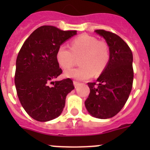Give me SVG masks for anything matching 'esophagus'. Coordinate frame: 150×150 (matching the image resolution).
Returning a JSON list of instances; mask_svg holds the SVG:
<instances>
[{"label": "esophagus", "instance_id": "34e87169", "mask_svg": "<svg viewBox=\"0 0 150 150\" xmlns=\"http://www.w3.org/2000/svg\"><path fill=\"white\" fill-rule=\"evenodd\" d=\"M79 84H80V83H79V82L76 81V80H74V86H75V87H77L78 86H79Z\"/></svg>", "mask_w": 150, "mask_h": 150}]
</instances>
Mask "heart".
I'll return each instance as SVG.
<instances>
[{
  "label": "heart",
  "mask_w": 150,
  "mask_h": 150,
  "mask_svg": "<svg viewBox=\"0 0 150 150\" xmlns=\"http://www.w3.org/2000/svg\"><path fill=\"white\" fill-rule=\"evenodd\" d=\"M81 65L65 73L67 77L86 79L92 77L95 73L100 74L107 67L110 60V50L104 41L95 37L82 34L71 42V48L61 45L56 52V60L64 70L70 69L79 58Z\"/></svg>",
  "instance_id": "b5f03b06"
}]
</instances>
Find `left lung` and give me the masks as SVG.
Segmentation results:
<instances>
[{
    "instance_id": "1",
    "label": "left lung",
    "mask_w": 150,
    "mask_h": 150,
    "mask_svg": "<svg viewBox=\"0 0 150 150\" xmlns=\"http://www.w3.org/2000/svg\"><path fill=\"white\" fill-rule=\"evenodd\" d=\"M95 32L109 46L110 60L96 82L88 83L90 93L85 105L94 117L109 119L122 109L131 93L133 55L128 44L117 34L100 29Z\"/></svg>"
}]
</instances>
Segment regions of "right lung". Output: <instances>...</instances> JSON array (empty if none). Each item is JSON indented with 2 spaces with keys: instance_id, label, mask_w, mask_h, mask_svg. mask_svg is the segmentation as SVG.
Returning a JSON list of instances; mask_svg holds the SVG:
<instances>
[{
  "instance_id": "right-lung-1",
  "label": "right lung",
  "mask_w": 150,
  "mask_h": 150,
  "mask_svg": "<svg viewBox=\"0 0 150 150\" xmlns=\"http://www.w3.org/2000/svg\"><path fill=\"white\" fill-rule=\"evenodd\" d=\"M76 30L55 26L36 29L25 41L16 59L15 85L20 103L28 114L39 122L54 120L62 113L66 96L74 88L72 79L52 80L62 74L57 50ZM52 84V87L49 84Z\"/></svg>"
}]
</instances>
